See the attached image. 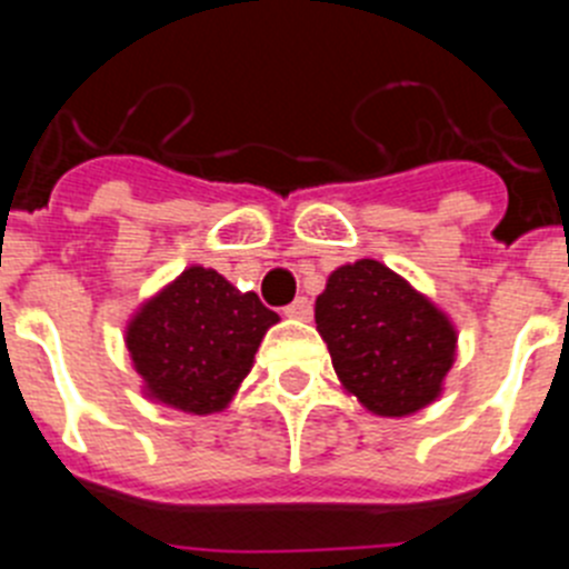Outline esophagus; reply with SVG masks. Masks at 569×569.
<instances>
[{"label": "esophagus", "instance_id": "34e87169", "mask_svg": "<svg viewBox=\"0 0 569 569\" xmlns=\"http://www.w3.org/2000/svg\"><path fill=\"white\" fill-rule=\"evenodd\" d=\"M284 316H288V319L310 321V316H313V308H310V301L305 299V296H299L293 305H288V308H284Z\"/></svg>", "mask_w": 569, "mask_h": 569}]
</instances>
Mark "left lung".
I'll return each instance as SVG.
<instances>
[{
  "mask_svg": "<svg viewBox=\"0 0 569 569\" xmlns=\"http://www.w3.org/2000/svg\"><path fill=\"white\" fill-rule=\"evenodd\" d=\"M316 330L328 341L345 393L381 419L433 405L459 350L453 319L376 259L328 276L316 296Z\"/></svg>",
  "mask_w": 569,
  "mask_h": 569,
  "instance_id": "1",
  "label": "left lung"
}]
</instances>
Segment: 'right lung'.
Returning a JSON list of instances; mask_svg holds the SVG:
<instances>
[{
    "mask_svg": "<svg viewBox=\"0 0 569 569\" xmlns=\"http://www.w3.org/2000/svg\"><path fill=\"white\" fill-rule=\"evenodd\" d=\"M276 321L253 290L241 293L213 268L190 264L136 308L124 347L144 399L210 416L236 399Z\"/></svg>",
    "mask_w": 569,
    "mask_h": 569,
    "instance_id": "right-lung-1",
    "label": "right lung"
}]
</instances>
